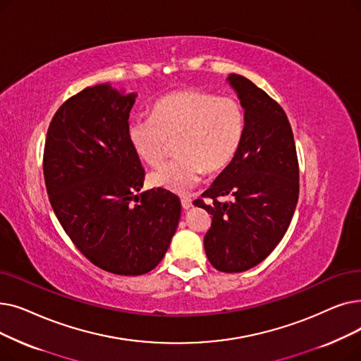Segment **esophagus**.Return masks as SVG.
<instances>
[{
  "mask_svg": "<svg viewBox=\"0 0 361 361\" xmlns=\"http://www.w3.org/2000/svg\"><path fill=\"white\" fill-rule=\"evenodd\" d=\"M180 202H182V207H183L185 210H190V209L192 207V201H191L190 198H182Z\"/></svg>",
  "mask_w": 361,
  "mask_h": 361,
  "instance_id": "1",
  "label": "esophagus"
}]
</instances>
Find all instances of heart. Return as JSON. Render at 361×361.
<instances>
[{
  "mask_svg": "<svg viewBox=\"0 0 361 361\" xmlns=\"http://www.w3.org/2000/svg\"><path fill=\"white\" fill-rule=\"evenodd\" d=\"M243 130L244 113L236 99L180 90L160 98L151 118L130 120L128 138L136 156L149 166H159L169 142L176 140L178 157L154 170L149 183L185 195L200 183L205 170H220L233 159Z\"/></svg>",
  "mask_w": 361,
  "mask_h": 361,
  "instance_id": "b5f03b06",
  "label": "heart"
}]
</instances>
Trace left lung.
I'll use <instances>...</instances> for the list:
<instances>
[{
	"instance_id": "left-lung-1",
	"label": "left lung",
	"mask_w": 361,
	"mask_h": 361,
	"mask_svg": "<svg viewBox=\"0 0 361 361\" xmlns=\"http://www.w3.org/2000/svg\"><path fill=\"white\" fill-rule=\"evenodd\" d=\"M226 82L244 110V130L231 163L197 200L212 216L204 250L212 266L225 273L245 271L276 248L294 216L300 173L293 129L276 101L247 78ZM233 200L220 203L219 196Z\"/></svg>"
}]
</instances>
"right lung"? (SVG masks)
<instances>
[{"label": "right lung", "mask_w": 361, "mask_h": 361, "mask_svg": "<svg viewBox=\"0 0 361 361\" xmlns=\"http://www.w3.org/2000/svg\"><path fill=\"white\" fill-rule=\"evenodd\" d=\"M136 97L110 83L85 88L54 114L44 151L47 192L64 232L91 263L122 276L163 260L182 210L163 188L135 195L145 176L128 138Z\"/></svg>", "instance_id": "obj_1"}]
</instances>
